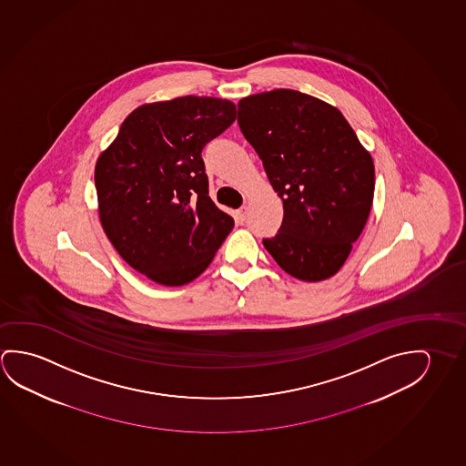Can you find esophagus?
<instances>
[{
	"mask_svg": "<svg viewBox=\"0 0 466 466\" xmlns=\"http://www.w3.org/2000/svg\"><path fill=\"white\" fill-rule=\"evenodd\" d=\"M246 217H248V208L244 206V208H239V210H237V222L241 223L243 225L244 222H246Z\"/></svg>",
	"mask_w": 466,
	"mask_h": 466,
	"instance_id": "1",
	"label": "esophagus"
}]
</instances>
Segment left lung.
<instances>
[{"instance_id": "8db88e82", "label": "left lung", "mask_w": 466, "mask_h": 466, "mask_svg": "<svg viewBox=\"0 0 466 466\" xmlns=\"http://www.w3.org/2000/svg\"><path fill=\"white\" fill-rule=\"evenodd\" d=\"M238 125L283 200V222L262 243L287 274L332 277L361 235L374 198V163L340 111L298 90L238 104Z\"/></svg>"}]
</instances>
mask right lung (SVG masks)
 I'll use <instances>...</instances> for the list:
<instances>
[{"label": "right lung", "instance_id": "1", "mask_svg": "<svg viewBox=\"0 0 466 466\" xmlns=\"http://www.w3.org/2000/svg\"><path fill=\"white\" fill-rule=\"evenodd\" d=\"M237 106L214 96L142 105L98 157V214L119 256L165 287L198 279L235 225L208 198L202 148Z\"/></svg>", "mask_w": 466, "mask_h": 466}]
</instances>
